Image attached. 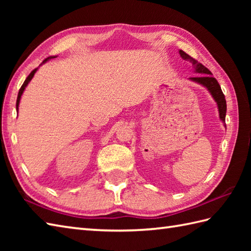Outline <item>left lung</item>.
I'll list each match as a JSON object with an SVG mask.
<instances>
[{
    "instance_id": "obj_1",
    "label": "left lung",
    "mask_w": 251,
    "mask_h": 251,
    "mask_svg": "<svg viewBox=\"0 0 251 251\" xmlns=\"http://www.w3.org/2000/svg\"><path fill=\"white\" fill-rule=\"evenodd\" d=\"M179 54L184 60L190 61L192 65L195 67V70L197 73L202 74V75L190 77V78L192 79V81L204 85L205 87L208 88V90H209L210 94L212 95V97H214V99L216 100V102L218 104L220 119L225 122L226 121V101L225 94L222 93L219 83H218L217 79L211 75V72L208 70L205 66H202L201 63H200L196 59H194L193 57H191L190 55L185 54L183 50H180Z\"/></svg>"
}]
</instances>
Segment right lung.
I'll return each mask as SVG.
<instances>
[{
	"instance_id": "1",
	"label": "right lung",
	"mask_w": 251,
	"mask_h": 251,
	"mask_svg": "<svg viewBox=\"0 0 251 251\" xmlns=\"http://www.w3.org/2000/svg\"><path fill=\"white\" fill-rule=\"evenodd\" d=\"M50 58H46V59L43 61V62H45V61H47L49 60ZM36 72V69H34L33 71H32L29 75H28V77L25 78V81L24 82V84H23V86L20 87V89H19V93H18V97H17V101H16V109H17V111H18V105H19V101H20V98H21V95H23V93H24V90H25V86L26 85H28V83L31 81L32 79V77H33V75H34V73Z\"/></svg>"
}]
</instances>
